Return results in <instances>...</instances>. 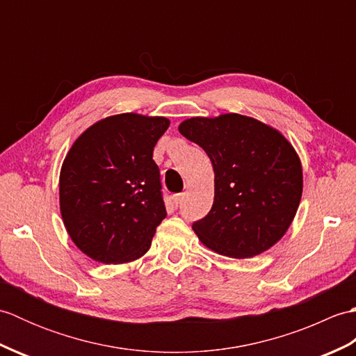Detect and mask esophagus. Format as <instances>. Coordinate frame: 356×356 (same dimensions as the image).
Segmentation results:
<instances>
[{"label": "esophagus", "mask_w": 356, "mask_h": 356, "mask_svg": "<svg viewBox=\"0 0 356 356\" xmlns=\"http://www.w3.org/2000/svg\"><path fill=\"white\" fill-rule=\"evenodd\" d=\"M184 197H185V194H174V195H172V202H174V205L179 207L180 203L184 202Z\"/></svg>", "instance_id": "obj_1"}]
</instances>
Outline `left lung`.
Returning a JSON list of instances; mask_svg holds the SVG:
<instances>
[{
    "mask_svg": "<svg viewBox=\"0 0 356 356\" xmlns=\"http://www.w3.org/2000/svg\"><path fill=\"white\" fill-rule=\"evenodd\" d=\"M179 131L205 149L214 170L213 208L193 223L202 243L232 259L274 246L291 226L303 193V170L291 142L237 113L186 119Z\"/></svg>",
    "mask_w": 356,
    "mask_h": 356,
    "instance_id": "obj_1",
    "label": "left lung"
}]
</instances>
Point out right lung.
<instances>
[{"label":"right lung","mask_w":356,"mask_h":356,"mask_svg":"<svg viewBox=\"0 0 356 356\" xmlns=\"http://www.w3.org/2000/svg\"><path fill=\"white\" fill-rule=\"evenodd\" d=\"M168 127L161 116H108L88 127L67 153L59 174L63 222L95 261L128 263L149 249L166 217L153 149Z\"/></svg>","instance_id":"right-lung-1"}]
</instances>
